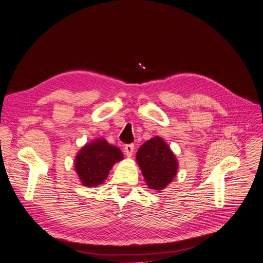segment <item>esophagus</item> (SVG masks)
Instances as JSON below:
<instances>
[{
	"mask_svg": "<svg viewBox=\"0 0 263 263\" xmlns=\"http://www.w3.org/2000/svg\"><path fill=\"white\" fill-rule=\"evenodd\" d=\"M125 153H126V156L127 157H132V155H133V153H134V145L133 144H129V145H126L125 146Z\"/></svg>",
	"mask_w": 263,
	"mask_h": 263,
	"instance_id": "obj_1",
	"label": "esophagus"
}]
</instances>
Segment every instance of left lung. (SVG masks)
Returning a JSON list of instances; mask_svg holds the SVG:
<instances>
[{
	"instance_id": "left-lung-1",
	"label": "left lung",
	"mask_w": 263,
	"mask_h": 263,
	"mask_svg": "<svg viewBox=\"0 0 263 263\" xmlns=\"http://www.w3.org/2000/svg\"><path fill=\"white\" fill-rule=\"evenodd\" d=\"M142 176L151 190L161 191L178 172V160L170 147L159 136L147 140L136 155Z\"/></svg>"
}]
</instances>
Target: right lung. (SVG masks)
<instances>
[{"label": "right lung", "instance_id": "obj_1", "mask_svg": "<svg viewBox=\"0 0 263 263\" xmlns=\"http://www.w3.org/2000/svg\"><path fill=\"white\" fill-rule=\"evenodd\" d=\"M124 155L105 139H94L76 156L74 168L84 186H98L107 178L113 165L123 160Z\"/></svg>", "mask_w": 263, "mask_h": 263}]
</instances>
